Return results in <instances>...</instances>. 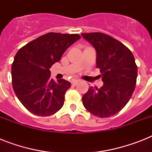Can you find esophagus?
Returning <instances> with one entry per match:
<instances>
[{"label": "esophagus", "mask_w": 152, "mask_h": 152, "mask_svg": "<svg viewBox=\"0 0 152 152\" xmlns=\"http://www.w3.org/2000/svg\"><path fill=\"white\" fill-rule=\"evenodd\" d=\"M79 83V80H72V85H73V86H76L77 85V83Z\"/></svg>", "instance_id": "34e87169"}]
</instances>
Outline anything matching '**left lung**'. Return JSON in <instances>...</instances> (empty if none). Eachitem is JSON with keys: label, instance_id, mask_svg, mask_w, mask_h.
<instances>
[{"label": "left lung", "instance_id": "obj_1", "mask_svg": "<svg viewBox=\"0 0 152 152\" xmlns=\"http://www.w3.org/2000/svg\"><path fill=\"white\" fill-rule=\"evenodd\" d=\"M96 51V68L100 69L103 85L91 87L82 101L91 113L109 118L118 113L129 101L137 78L133 54L115 39L102 33L81 34Z\"/></svg>", "mask_w": 152, "mask_h": 152}]
</instances>
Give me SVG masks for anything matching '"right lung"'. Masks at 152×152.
<instances>
[{"label": "right lung", "instance_id": "right-lung-1", "mask_svg": "<svg viewBox=\"0 0 152 152\" xmlns=\"http://www.w3.org/2000/svg\"><path fill=\"white\" fill-rule=\"evenodd\" d=\"M79 34L48 33L19 50L12 66V87L20 102L35 115L53 114L64 105L71 87L65 80L50 79V67L59 61Z\"/></svg>", "mask_w": 152, "mask_h": 152}]
</instances>
